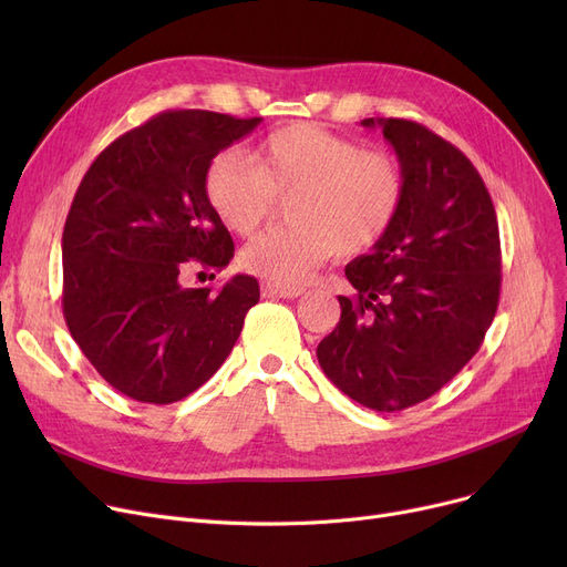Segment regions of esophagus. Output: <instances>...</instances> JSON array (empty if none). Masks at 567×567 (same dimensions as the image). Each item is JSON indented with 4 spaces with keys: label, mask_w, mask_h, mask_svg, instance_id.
<instances>
[{
    "label": "esophagus",
    "mask_w": 567,
    "mask_h": 567,
    "mask_svg": "<svg viewBox=\"0 0 567 567\" xmlns=\"http://www.w3.org/2000/svg\"><path fill=\"white\" fill-rule=\"evenodd\" d=\"M303 287H296V285H271V282H264L261 285V296H266V299H299V296H303Z\"/></svg>",
    "instance_id": "34e87169"
}]
</instances>
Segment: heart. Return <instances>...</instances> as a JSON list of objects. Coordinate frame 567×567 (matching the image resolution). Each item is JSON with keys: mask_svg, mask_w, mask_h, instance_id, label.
Here are the masks:
<instances>
[{"mask_svg": "<svg viewBox=\"0 0 567 567\" xmlns=\"http://www.w3.org/2000/svg\"><path fill=\"white\" fill-rule=\"evenodd\" d=\"M204 195L218 220L252 236L287 204L291 227L268 231L241 252V266L271 285L303 282L331 257L370 252L395 225L406 176L385 152L315 124H289L259 142L250 165L231 152L206 167Z\"/></svg>", "mask_w": 567, "mask_h": 567, "instance_id": "1", "label": "heart"}]
</instances>
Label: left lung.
Wrapping results in <instances>:
<instances>
[{
    "label": "left lung",
    "mask_w": 567,
    "mask_h": 567,
    "mask_svg": "<svg viewBox=\"0 0 567 567\" xmlns=\"http://www.w3.org/2000/svg\"><path fill=\"white\" fill-rule=\"evenodd\" d=\"M381 128L406 176L402 212L372 252L347 264L353 296L317 359L338 389L374 411H400L441 391L481 349L501 293V241L478 169L430 128Z\"/></svg>",
    "instance_id": "left-lung-1"
}]
</instances>
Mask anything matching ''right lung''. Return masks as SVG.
I'll use <instances>...</instances> for the list:
<instances>
[{
  "label": "right lung",
  "mask_w": 567,
  "mask_h": 567,
  "mask_svg": "<svg viewBox=\"0 0 567 567\" xmlns=\"http://www.w3.org/2000/svg\"><path fill=\"white\" fill-rule=\"evenodd\" d=\"M259 122L161 112L105 146L73 197L62 236L64 319L89 363L131 400L172 404L197 391L259 301L252 276L218 291L184 282L186 268L220 271L234 257L204 174Z\"/></svg>",
  "instance_id": "add662e5"
}]
</instances>
